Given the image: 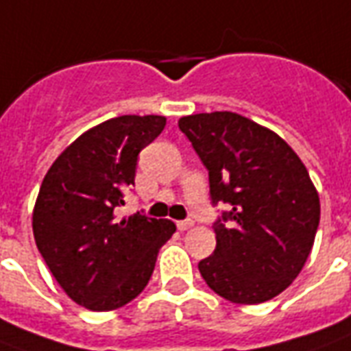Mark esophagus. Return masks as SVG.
<instances>
[{
    "label": "esophagus",
    "mask_w": 351,
    "mask_h": 351,
    "mask_svg": "<svg viewBox=\"0 0 351 351\" xmlns=\"http://www.w3.org/2000/svg\"><path fill=\"white\" fill-rule=\"evenodd\" d=\"M193 226H194L193 221H179L178 222V228L181 230V232H185V230L193 228Z\"/></svg>",
    "instance_id": "34e87169"
}]
</instances>
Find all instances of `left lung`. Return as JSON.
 Wrapping results in <instances>:
<instances>
[{"mask_svg": "<svg viewBox=\"0 0 351 351\" xmlns=\"http://www.w3.org/2000/svg\"><path fill=\"white\" fill-rule=\"evenodd\" d=\"M179 129L209 172L213 204L232 207L215 222L217 249L200 275L237 305L277 298L303 269L319 224L305 165L277 132L234 112L185 116Z\"/></svg>", "mask_w": 351, "mask_h": 351, "instance_id": "left-lung-1", "label": "left lung"}]
</instances>
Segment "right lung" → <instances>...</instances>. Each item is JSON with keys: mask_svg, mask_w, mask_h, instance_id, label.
Instances as JSON below:
<instances>
[{"mask_svg": "<svg viewBox=\"0 0 351 351\" xmlns=\"http://www.w3.org/2000/svg\"><path fill=\"white\" fill-rule=\"evenodd\" d=\"M165 116H119L74 140L46 172L33 207V235L48 269L74 303L116 311L142 293L157 254L176 232L166 219L117 221L134 185L138 153L162 132Z\"/></svg>", "mask_w": 351, "mask_h": 351, "instance_id": "obj_1", "label": "right lung"}]
</instances>
